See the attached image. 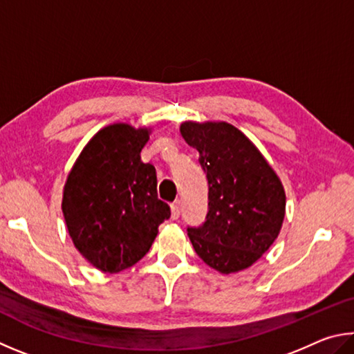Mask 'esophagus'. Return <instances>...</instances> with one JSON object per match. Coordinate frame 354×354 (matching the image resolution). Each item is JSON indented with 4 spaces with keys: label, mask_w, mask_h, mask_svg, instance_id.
<instances>
[{
    "label": "esophagus",
    "mask_w": 354,
    "mask_h": 354,
    "mask_svg": "<svg viewBox=\"0 0 354 354\" xmlns=\"http://www.w3.org/2000/svg\"><path fill=\"white\" fill-rule=\"evenodd\" d=\"M178 216H180V202H174L171 205V218L176 221L178 219Z\"/></svg>",
    "instance_id": "obj_1"
}]
</instances>
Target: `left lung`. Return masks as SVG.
Returning a JSON list of instances; mask_svg holds the SVG:
<instances>
[{"label": "left lung", "mask_w": 354, "mask_h": 354, "mask_svg": "<svg viewBox=\"0 0 354 354\" xmlns=\"http://www.w3.org/2000/svg\"><path fill=\"white\" fill-rule=\"evenodd\" d=\"M208 180V213L188 227L194 250L209 268L233 274L258 261L281 230L286 208L280 178L247 136L228 122L180 126Z\"/></svg>", "instance_id": "8db88e82"}]
</instances>
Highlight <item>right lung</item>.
Returning <instances> with one entry per match:
<instances>
[{
    "label": "right lung",
    "instance_id": "1",
    "mask_svg": "<svg viewBox=\"0 0 354 354\" xmlns=\"http://www.w3.org/2000/svg\"><path fill=\"white\" fill-rule=\"evenodd\" d=\"M149 129L99 130L68 174L62 212L76 249L96 269L116 274L151 249L171 208L157 196V172L141 161Z\"/></svg>",
    "mask_w": 354,
    "mask_h": 354
}]
</instances>
